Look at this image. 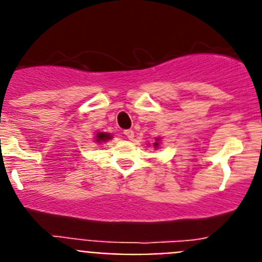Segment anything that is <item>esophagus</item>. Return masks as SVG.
I'll return each mask as SVG.
<instances>
[{
    "label": "esophagus",
    "instance_id": "1",
    "mask_svg": "<svg viewBox=\"0 0 262 262\" xmlns=\"http://www.w3.org/2000/svg\"><path fill=\"white\" fill-rule=\"evenodd\" d=\"M124 135H126V138L128 139V140H131V139L134 138V131L133 129H126V131H124Z\"/></svg>",
    "mask_w": 262,
    "mask_h": 262
}]
</instances>
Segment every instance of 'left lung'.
Wrapping results in <instances>:
<instances>
[{"instance_id":"left-lung-1","label":"left lung","mask_w":262,"mask_h":262,"mask_svg":"<svg viewBox=\"0 0 262 262\" xmlns=\"http://www.w3.org/2000/svg\"><path fill=\"white\" fill-rule=\"evenodd\" d=\"M159 142H160V139L157 138V139H156V143H154V147H155V148L159 147Z\"/></svg>"}]
</instances>
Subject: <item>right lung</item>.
<instances>
[{
    "label": "right lung",
    "mask_w": 262,
    "mask_h": 262,
    "mask_svg": "<svg viewBox=\"0 0 262 262\" xmlns=\"http://www.w3.org/2000/svg\"><path fill=\"white\" fill-rule=\"evenodd\" d=\"M108 139H111L110 134L98 133V134H97V135H96V142H97V143H103V142H106V140H108Z\"/></svg>",
    "instance_id": "obj_1"
}]
</instances>
